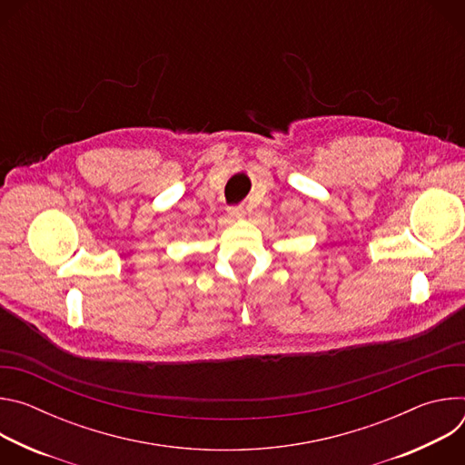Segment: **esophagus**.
<instances>
[{
    "label": "esophagus",
    "instance_id": "esophagus-1",
    "mask_svg": "<svg viewBox=\"0 0 465 465\" xmlns=\"http://www.w3.org/2000/svg\"><path fill=\"white\" fill-rule=\"evenodd\" d=\"M228 213H230V217L239 219L244 215V210H242V206H232V208H228Z\"/></svg>",
    "mask_w": 465,
    "mask_h": 465
}]
</instances>
